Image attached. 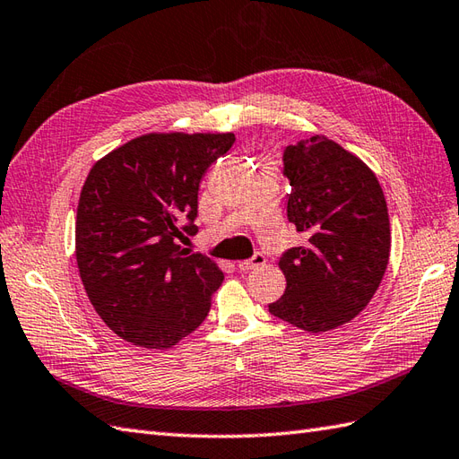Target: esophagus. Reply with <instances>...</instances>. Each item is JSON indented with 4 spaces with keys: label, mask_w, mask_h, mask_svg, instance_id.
I'll list each match as a JSON object with an SVG mask.
<instances>
[{
    "label": "esophagus",
    "mask_w": 459,
    "mask_h": 459,
    "mask_svg": "<svg viewBox=\"0 0 459 459\" xmlns=\"http://www.w3.org/2000/svg\"><path fill=\"white\" fill-rule=\"evenodd\" d=\"M264 262H265V255H264L262 252H255L250 260L238 262V270H242V272H248V270L258 268V265H264Z\"/></svg>",
    "instance_id": "esophagus-1"
}]
</instances>
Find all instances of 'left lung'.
<instances>
[{
  "label": "left lung",
  "instance_id": "8db88e82",
  "mask_svg": "<svg viewBox=\"0 0 459 459\" xmlns=\"http://www.w3.org/2000/svg\"><path fill=\"white\" fill-rule=\"evenodd\" d=\"M287 219L307 234L285 250V293L270 313L308 333H326L361 313L387 270L391 232L376 174L326 136L283 151Z\"/></svg>",
  "mask_w": 459,
  "mask_h": 459
}]
</instances>
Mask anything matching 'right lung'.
<instances>
[{
  "mask_svg": "<svg viewBox=\"0 0 459 459\" xmlns=\"http://www.w3.org/2000/svg\"><path fill=\"white\" fill-rule=\"evenodd\" d=\"M234 134H144L90 169L76 219L80 278L115 334L166 350L205 321L222 272L178 238L197 232L199 184Z\"/></svg>",
  "mask_w": 459,
  "mask_h": 459,
  "instance_id": "add662e5",
  "label": "right lung"
}]
</instances>
